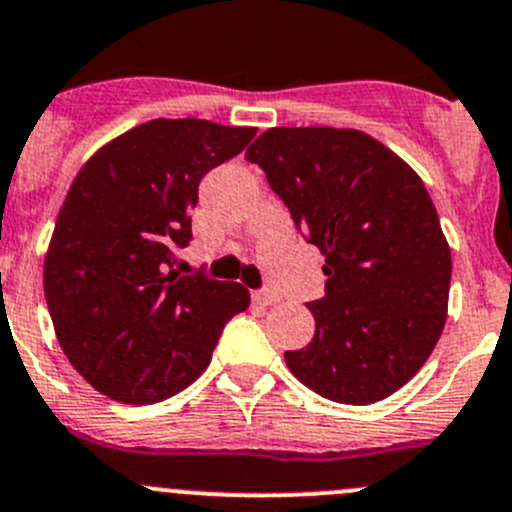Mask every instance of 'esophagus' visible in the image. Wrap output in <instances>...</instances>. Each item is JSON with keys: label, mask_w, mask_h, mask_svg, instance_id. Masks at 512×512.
<instances>
[{"label": "esophagus", "mask_w": 512, "mask_h": 512, "mask_svg": "<svg viewBox=\"0 0 512 512\" xmlns=\"http://www.w3.org/2000/svg\"><path fill=\"white\" fill-rule=\"evenodd\" d=\"M252 300H255L257 305L267 307V305H275L277 295L272 290H257V292H252Z\"/></svg>", "instance_id": "1"}]
</instances>
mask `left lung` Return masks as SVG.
Listing matches in <instances>:
<instances>
[{
    "mask_svg": "<svg viewBox=\"0 0 512 512\" xmlns=\"http://www.w3.org/2000/svg\"><path fill=\"white\" fill-rule=\"evenodd\" d=\"M245 160L325 255V297L307 305L315 337L285 352L290 372L342 405L393 395L448 317L450 245L418 172L375 137L337 127H272Z\"/></svg>",
    "mask_w": 512,
    "mask_h": 512,
    "instance_id": "8db88e82",
    "label": "left lung"
}]
</instances>
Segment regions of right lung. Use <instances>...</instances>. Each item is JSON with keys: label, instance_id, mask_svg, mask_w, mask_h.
<instances>
[{"label": "right lung", "instance_id": "obj_1", "mask_svg": "<svg viewBox=\"0 0 512 512\" xmlns=\"http://www.w3.org/2000/svg\"><path fill=\"white\" fill-rule=\"evenodd\" d=\"M255 127L152 119L99 147L74 177L47 255L44 297L74 370L107 398L152 405L197 380L227 320L250 307L240 282L180 277L200 180Z\"/></svg>", "mask_w": 512, "mask_h": 512}]
</instances>
